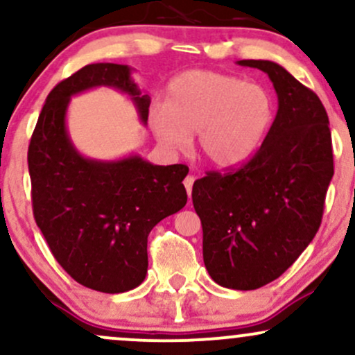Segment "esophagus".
<instances>
[{
  "label": "esophagus",
  "instance_id": "34e87169",
  "mask_svg": "<svg viewBox=\"0 0 355 355\" xmlns=\"http://www.w3.org/2000/svg\"><path fill=\"white\" fill-rule=\"evenodd\" d=\"M193 182H195L193 175H189V177H185V180H183V185H185L187 193H189V198H190V195H191V187H193Z\"/></svg>",
  "mask_w": 355,
  "mask_h": 355
}]
</instances>
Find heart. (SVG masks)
Returning a JSON list of instances; mask_svg holds the SVG:
<instances>
[{"instance_id":"obj_1","label":"heart","mask_w":355,"mask_h":355,"mask_svg":"<svg viewBox=\"0 0 355 355\" xmlns=\"http://www.w3.org/2000/svg\"><path fill=\"white\" fill-rule=\"evenodd\" d=\"M275 103L266 87L225 73L193 70L170 83L165 108H155L150 125L162 144L173 150L190 145L220 168L248 160L266 138Z\"/></svg>"}]
</instances>
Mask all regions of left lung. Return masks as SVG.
Listing matches in <instances>:
<instances>
[{"label": "left lung", "instance_id": "left-lung-1", "mask_svg": "<svg viewBox=\"0 0 355 355\" xmlns=\"http://www.w3.org/2000/svg\"><path fill=\"white\" fill-rule=\"evenodd\" d=\"M274 85L279 110L254 157L229 173L209 172L191 200L211 279L254 291L279 279L315 237L334 175L329 116L319 96L284 67L242 60Z\"/></svg>", "mask_w": 355, "mask_h": 355}]
</instances>
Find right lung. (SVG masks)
Wrapping results in <instances>:
<instances>
[{
    "label": "right lung",
    "instance_id": "obj_1",
    "mask_svg": "<svg viewBox=\"0 0 355 355\" xmlns=\"http://www.w3.org/2000/svg\"><path fill=\"white\" fill-rule=\"evenodd\" d=\"M110 87L133 101L146 125L150 96L128 64L93 63L56 85L44 101L28 148L36 225L58 263L76 282L120 294L145 280L146 242L160 220L187 203V165H153L140 155L83 157L67 128L71 96Z\"/></svg>",
    "mask_w": 355,
    "mask_h": 355
}]
</instances>
